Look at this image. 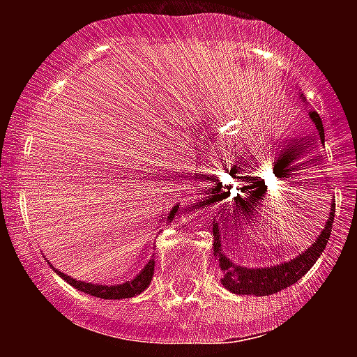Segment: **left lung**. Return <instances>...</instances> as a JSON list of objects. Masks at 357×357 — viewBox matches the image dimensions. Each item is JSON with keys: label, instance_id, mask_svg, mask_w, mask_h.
Segmentation results:
<instances>
[{"label": "left lung", "instance_id": "8db88e82", "mask_svg": "<svg viewBox=\"0 0 357 357\" xmlns=\"http://www.w3.org/2000/svg\"><path fill=\"white\" fill-rule=\"evenodd\" d=\"M302 100H305L304 96L301 94ZM309 118L311 121L314 123V127L318 130V137H320L321 143H326V134H324V125H321L320 116L311 110L309 112ZM218 189L220 184L216 185L213 193H211V202H220V198H223L227 195V191H222V193H218ZM230 189V188H227ZM248 189V185H243L241 191ZM236 202L241 204V207H245L248 204L250 198L245 195V197H236ZM250 204L254 202L250 200ZM247 209V207H245ZM243 209V213H245ZM334 209H336V204L334 200H331V211L329 216H327V222L324 223V229L320 230V234L317 236V239L313 241V245L309 248H305L302 254H298L293 259L286 261V263H279L273 264V266H263V268H247L241 266V264H236L234 261L229 259L225 254H223V245H222V223L223 214L229 213V207L227 206H220L218 211L214 213L213 218V234H214V245L213 250L214 255L218 257V263H220V268H222L223 277H222V284L225 286L229 291L236 293V295H255V296H264V295H273V293L280 291V289H286L289 286H293L298 279L305 275V273L311 270L314 263L318 261V257L321 255L324 248H326L327 241H329L331 236V227H333L334 222ZM234 213V211H232ZM227 218V216H225ZM225 223V222H223Z\"/></svg>", "mask_w": 357, "mask_h": 357}]
</instances>
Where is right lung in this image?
Returning a JSON list of instances; mask_svg holds the SVG:
<instances>
[{
    "instance_id": "right-lung-1",
    "label": "right lung",
    "mask_w": 357,
    "mask_h": 357,
    "mask_svg": "<svg viewBox=\"0 0 357 357\" xmlns=\"http://www.w3.org/2000/svg\"><path fill=\"white\" fill-rule=\"evenodd\" d=\"M178 209H181L178 204L173 206V209L169 211L168 220H166V222L168 223L173 222V218H175L176 211ZM50 266H52V263H50ZM153 268H155V259H150L146 264H144L143 270L134 277V279L127 280V282H123V284H110V286L94 284V282H85V280L73 279V277L59 272L56 268H53V272H56V275H61L68 284L73 286V288L80 289V291L87 293V295L98 296V298H103V301H121V298H130V296L139 295V293H143L144 289L150 286L151 279H153Z\"/></svg>"
}]
</instances>
